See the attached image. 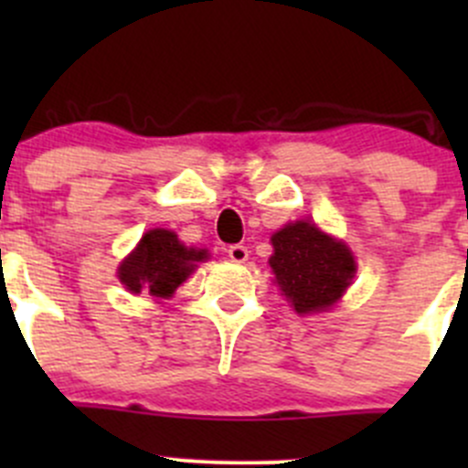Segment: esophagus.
I'll return each mask as SVG.
<instances>
[{"label":"esophagus","instance_id":"34e87169","mask_svg":"<svg viewBox=\"0 0 468 468\" xmlns=\"http://www.w3.org/2000/svg\"><path fill=\"white\" fill-rule=\"evenodd\" d=\"M229 258L233 262H244L249 258V249L244 244H230L229 247Z\"/></svg>","mask_w":468,"mask_h":468}]
</instances>
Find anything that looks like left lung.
I'll list each match as a JSON object with an SVG mask.
<instances>
[{
    "label": "left lung",
    "instance_id": "obj_1",
    "mask_svg": "<svg viewBox=\"0 0 468 468\" xmlns=\"http://www.w3.org/2000/svg\"><path fill=\"white\" fill-rule=\"evenodd\" d=\"M276 282L299 314L330 308L351 285L356 261L346 244L310 221L287 224L271 238Z\"/></svg>",
    "mask_w": 468,
    "mask_h": 468
}]
</instances>
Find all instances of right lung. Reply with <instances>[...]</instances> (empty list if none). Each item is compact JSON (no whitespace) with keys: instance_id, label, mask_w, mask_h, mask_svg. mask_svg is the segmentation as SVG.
<instances>
[{"instance_id":"obj_1","label":"right lung","mask_w":468,"mask_h":468,"mask_svg":"<svg viewBox=\"0 0 468 468\" xmlns=\"http://www.w3.org/2000/svg\"><path fill=\"white\" fill-rule=\"evenodd\" d=\"M206 251H195L178 242L172 230L154 229L144 233L138 249L122 262L120 281L126 290L143 292L151 296H172L174 290L195 269V262L204 261Z\"/></svg>"}]
</instances>
